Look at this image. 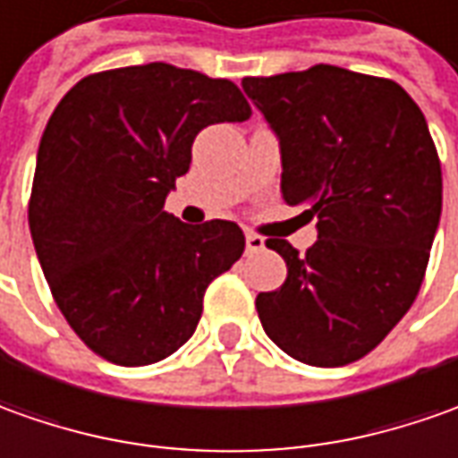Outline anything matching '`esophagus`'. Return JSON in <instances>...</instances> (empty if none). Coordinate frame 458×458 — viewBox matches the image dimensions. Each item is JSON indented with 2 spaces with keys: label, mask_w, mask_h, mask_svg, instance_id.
Wrapping results in <instances>:
<instances>
[{
  "label": "esophagus",
  "mask_w": 458,
  "mask_h": 458,
  "mask_svg": "<svg viewBox=\"0 0 458 458\" xmlns=\"http://www.w3.org/2000/svg\"><path fill=\"white\" fill-rule=\"evenodd\" d=\"M245 248H248L250 253H258V250L266 248V241H263L260 235H255V233H245Z\"/></svg>",
  "instance_id": "esophagus-1"
}]
</instances>
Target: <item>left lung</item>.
Wrapping results in <instances>:
<instances>
[{
    "label": "left lung",
    "mask_w": 458,
    "mask_h": 458,
    "mask_svg": "<svg viewBox=\"0 0 458 458\" xmlns=\"http://www.w3.org/2000/svg\"><path fill=\"white\" fill-rule=\"evenodd\" d=\"M278 138L281 192L316 220L301 255L281 238L288 276L258 293L263 331L308 366H346L384 341L424 281L441 217V163L424 112L391 80L316 64L245 77Z\"/></svg>",
    "instance_id": "8db88e82"
}]
</instances>
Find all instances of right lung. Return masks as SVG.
I'll return each instance as SVG.
<instances>
[{"label":"right lung","mask_w":458,"mask_h":458,"mask_svg":"<svg viewBox=\"0 0 458 458\" xmlns=\"http://www.w3.org/2000/svg\"><path fill=\"white\" fill-rule=\"evenodd\" d=\"M230 80L165 62L89 74L59 99L37 150L30 230L49 291L102 359L148 366L195 334L205 288L242 255L230 220L165 213L195 135L242 123Z\"/></svg>","instance_id":"1"}]
</instances>
